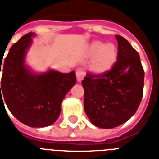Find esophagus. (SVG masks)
<instances>
[{
	"label": "esophagus",
	"instance_id": "1",
	"mask_svg": "<svg viewBox=\"0 0 159 159\" xmlns=\"http://www.w3.org/2000/svg\"><path fill=\"white\" fill-rule=\"evenodd\" d=\"M84 76H85L84 70L83 69H77V70H76V79H77V82L80 83L83 79Z\"/></svg>",
	"mask_w": 159,
	"mask_h": 159
}]
</instances>
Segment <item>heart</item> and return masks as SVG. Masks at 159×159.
Segmentation results:
<instances>
[{
  "instance_id": "heart-1",
  "label": "heart",
  "mask_w": 159,
  "mask_h": 159,
  "mask_svg": "<svg viewBox=\"0 0 159 159\" xmlns=\"http://www.w3.org/2000/svg\"><path fill=\"white\" fill-rule=\"evenodd\" d=\"M89 52L91 54L96 55L92 69L98 74L110 70L117 59V48L112 43L105 44L100 41L93 42L89 47Z\"/></svg>"
}]
</instances>
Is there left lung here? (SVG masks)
Wrapping results in <instances>:
<instances>
[{"label": "left lung", "instance_id": "8db88e82", "mask_svg": "<svg viewBox=\"0 0 159 159\" xmlns=\"http://www.w3.org/2000/svg\"><path fill=\"white\" fill-rule=\"evenodd\" d=\"M117 59L102 75L87 74L82 81L84 110L94 126L112 129L136 112L143 95L144 70L140 55L123 36L116 35Z\"/></svg>", "mask_w": 159, "mask_h": 159}]
</instances>
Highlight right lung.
Returning <instances> with one entry per match:
<instances>
[{
    "label": "right lung",
    "instance_id": "right-lung-1",
    "mask_svg": "<svg viewBox=\"0 0 159 159\" xmlns=\"http://www.w3.org/2000/svg\"><path fill=\"white\" fill-rule=\"evenodd\" d=\"M35 36L30 32L22 36L9 49L2 69L1 64L0 100L3 102L4 99L10 112L19 122L32 128H43L58 119L63 100L76 84V77L74 70L61 73L49 69L38 73L30 68L25 59Z\"/></svg>",
    "mask_w": 159,
    "mask_h": 159
}]
</instances>
